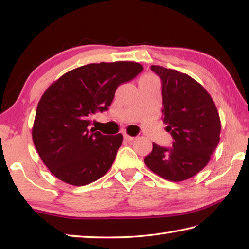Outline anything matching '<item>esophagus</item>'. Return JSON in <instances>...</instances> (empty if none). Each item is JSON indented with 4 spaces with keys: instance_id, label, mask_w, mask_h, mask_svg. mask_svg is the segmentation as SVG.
<instances>
[{
    "instance_id": "obj_1",
    "label": "esophagus",
    "mask_w": 249,
    "mask_h": 249,
    "mask_svg": "<svg viewBox=\"0 0 249 249\" xmlns=\"http://www.w3.org/2000/svg\"><path fill=\"white\" fill-rule=\"evenodd\" d=\"M124 139H125L126 141H133V140L135 139V137L129 136V135H127V134H124Z\"/></svg>"
}]
</instances>
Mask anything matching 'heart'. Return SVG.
<instances>
[{
	"label": "heart",
	"instance_id": "heart-1",
	"mask_svg": "<svg viewBox=\"0 0 249 249\" xmlns=\"http://www.w3.org/2000/svg\"><path fill=\"white\" fill-rule=\"evenodd\" d=\"M142 81H145L147 83H157L156 79L153 76H146L144 78H142Z\"/></svg>",
	"mask_w": 249,
	"mask_h": 249
}]
</instances>
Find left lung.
Returning a JSON list of instances; mask_svg holds the SVG:
<instances>
[{
	"label": "left lung",
	"mask_w": 249,
	"mask_h": 249,
	"mask_svg": "<svg viewBox=\"0 0 249 249\" xmlns=\"http://www.w3.org/2000/svg\"><path fill=\"white\" fill-rule=\"evenodd\" d=\"M151 70L161 79V112L173 143L171 147L153 143L144 162L157 176L181 182L210 161L219 143V114L211 95L192 77L158 65Z\"/></svg>",
	"instance_id": "8db88e82"
}]
</instances>
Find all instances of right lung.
Masks as SVG:
<instances>
[{"instance_id":"1","label":"right lung","mask_w":249,"mask_h":249,"mask_svg":"<svg viewBox=\"0 0 249 249\" xmlns=\"http://www.w3.org/2000/svg\"><path fill=\"white\" fill-rule=\"evenodd\" d=\"M142 71L136 62L93 63L64 73L46 89L37 105L32 138L54 177L83 186L108 172L123 136L89 129V119L107 111L120 84Z\"/></svg>"}]
</instances>
